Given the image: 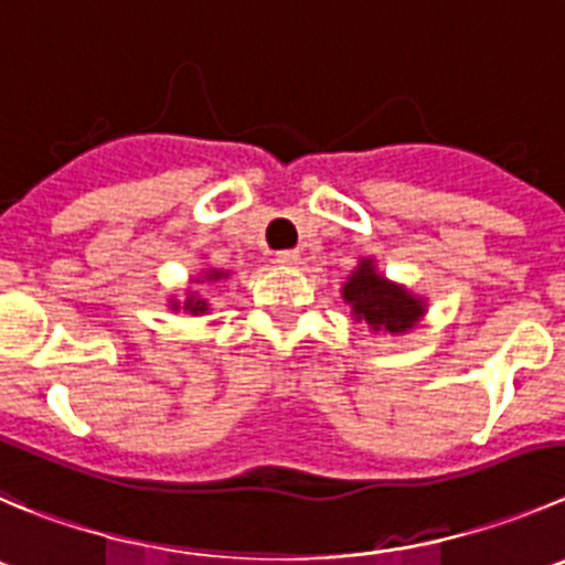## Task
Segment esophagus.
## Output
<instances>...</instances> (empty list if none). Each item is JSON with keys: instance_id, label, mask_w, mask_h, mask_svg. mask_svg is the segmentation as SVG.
Segmentation results:
<instances>
[{"instance_id": "34e87169", "label": "esophagus", "mask_w": 565, "mask_h": 565, "mask_svg": "<svg viewBox=\"0 0 565 565\" xmlns=\"http://www.w3.org/2000/svg\"><path fill=\"white\" fill-rule=\"evenodd\" d=\"M276 262L281 267H298L300 265V253L298 250H281V253H276Z\"/></svg>"}]
</instances>
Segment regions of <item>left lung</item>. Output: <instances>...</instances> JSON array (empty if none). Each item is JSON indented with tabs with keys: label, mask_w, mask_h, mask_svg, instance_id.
I'll list each match as a JSON object with an SVG mask.
<instances>
[{
	"label": "left lung",
	"mask_w": 565,
	"mask_h": 565,
	"mask_svg": "<svg viewBox=\"0 0 565 565\" xmlns=\"http://www.w3.org/2000/svg\"><path fill=\"white\" fill-rule=\"evenodd\" d=\"M342 298L351 303L356 323H367L373 331H387V334H404L426 312L424 300L379 276L373 258H362L360 267L348 276Z\"/></svg>",
	"instance_id": "8db88e82"
}]
</instances>
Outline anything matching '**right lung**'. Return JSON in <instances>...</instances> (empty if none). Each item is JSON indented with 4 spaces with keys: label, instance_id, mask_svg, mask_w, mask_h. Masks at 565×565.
<instances>
[{
    "label": "right lung",
    "instance_id": "1",
    "mask_svg": "<svg viewBox=\"0 0 565 565\" xmlns=\"http://www.w3.org/2000/svg\"><path fill=\"white\" fill-rule=\"evenodd\" d=\"M220 278H228V273H223V270L205 273V281H220ZM172 309H181L175 300H172ZM205 309H209V303H205L203 298H198V295H189L186 303H183V312H189V315H203Z\"/></svg>",
    "mask_w": 565,
    "mask_h": 565
}]
</instances>
